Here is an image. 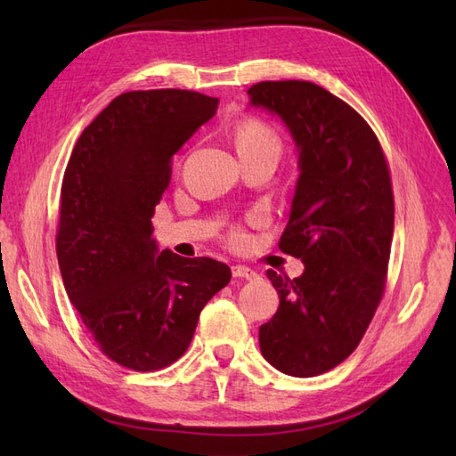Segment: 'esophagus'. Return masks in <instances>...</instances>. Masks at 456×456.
<instances>
[{"label":"esophagus","instance_id":"1","mask_svg":"<svg viewBox=\"0 0 456 456\" xmlns=\"http://www.w3.org/2000/svg\"><path fill=\"white\" fill-rule=\"evenodd\" d=\"M232 273H233V278H241V280H256L258 278V273L255 270H251L249 266H241V265L233 266Z\"/></svg>","mask_w":456,"mask_h":456}]
</instances>
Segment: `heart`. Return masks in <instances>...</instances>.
Returning a JSON list of instances; mask_svg holds the SVG:
<instances>
[{
    "label": "heart",
    "mask_w": 456,
    "mask_h": 456,
    "mask_svg": "<svg viewBox=\"0 0 456 456\" xmlns=\"http://www.w3.org/2000/svg\"><path fill=\"white\" fill-rule=\"evenodd\" d=\"M233 142H236L241 159L260 156H272L280 159L283 151L281 133L266 119L255 116H247L236 123V127H233ZM228 238L233 245H241L245 241V232L241 226H233Z\"/></svg>",
    "instance_id": "heart-1"
}]
</instances>
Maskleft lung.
Instances as JSON below:
<instances>
[{
	"label": "left lung",
	"instance_id": "8db88e82",
	"mask_svg": "<svg viewBox=\"0 0 456 456\" xmlns=\"http://www.w3.org/2000/svg\"><path fill=\"white\" fill-rule=\"evenodd\" d=\"M247 94L285 121L300 151L280 249L305 273L266 272L280 308L258 329L260 352L285 375L315 377L357 348L382 300L394 233L388 161L369 123L312 81H258Z\"/></svg>",
	"mask_w": 456,
	"mask_h": 456
}]
</instances>
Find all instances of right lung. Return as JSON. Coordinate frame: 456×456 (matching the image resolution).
Listing matches in <instances>:
<instances>
[{
  "instance_id": "obj_1",
  "label": "right lung",
  "mask_w": 456,
  "mask_h": 456,
  "mask_svg": "<svg viewBox=\"0 0 456 456\" xmlns=\"http://www.w3.org/2000/svg\"><path fill=\"white\" fill-rule=\"evenodd\" d=\"M216 106L186 89L123 93L84 129L66 165L57 226L64 289L96 346L121 367L175 363L203 306L230 283L224 262L158 253L150 220L173 154Z\"/></svg>"
}]
</instances>
